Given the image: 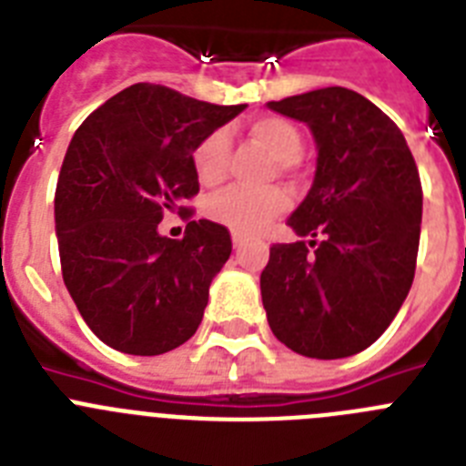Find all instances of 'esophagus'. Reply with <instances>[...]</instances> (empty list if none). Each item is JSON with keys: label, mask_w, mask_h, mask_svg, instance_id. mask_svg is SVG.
I'll return each mask as SVG.
<instances>
[{"label": "esophagus", "mask_w": 466, "mask_h": 466, "mask_svg": "<svg viewBox=\"0 0 466 466\" xmlns=\"http://www.w3.org/2000/svg\"><path fill=\"white\" fill-rule=\"evenodd\" d=\"M242 242H245V238H242L240 233H233V247H236V249H240Z\"/></svg>", "instance_id": "obj_1"}]
</instances>
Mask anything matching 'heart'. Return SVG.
<instances>
[{"instance_id": "heart-1", "label": "heart", "mask_w": 466, "mask_h": 466, "mask_svg": "<svg viewBox=\"0 0 466 466\" xmlns=\"http://www.w3.org/2000/svg\"><path fill=\"white\" fill-rule=\"evenodd\" d=\"M249 137L268 151L278 163L287 166L300 154V135L289 121L279 116H261L249 123ZM230 137L226 130H212L193 149V170L203 187H217L226 177ZM289 208V196L278 187L242 188L233 187L208 200L205 212L238 233H257Z\"/></svg>"}]
</instances>
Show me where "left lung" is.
Here are the masks:
<instances>
[{
	"label": "left lung",
	"mask_w": 466,
	"mask_h": 466,
	"mask_svg": "<svg viewBox=\"0 0 466 466\" xmlns=\"http://www.w3.org/2000/svg\"><path fill=\"white\" fill-rule=\"evenodd\" d=\"M317 142L315 182L287 224L308 240L270 247L261 299L275 339L340 360L382 336L409 296L422 221L418 166L401 130L355 90L268 102Z\"/></svg>",
	"instance_id": "8db88e82"
}]
</instances>
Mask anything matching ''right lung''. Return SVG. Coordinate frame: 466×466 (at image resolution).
Masks as SVG:
<instances>
[{"mask_svg":"<svg viewBox=\"0 0 466 466\" xmlns=\"http://www.w3.org/2000/svg\"><path fill=\"white\" fill-rule=\"evenodd\" d=\"M242 109L135 84L74 133L56 188L57 249L69 296L109 348L163 355L196 333L233 242L184 208L200 191L191 156ZM170 211L189 221L182 241L157 233Z\"/></svg>","mask_w":466,"mask_h":466,"instance_id":"right-lung-1","label":"right lung"}]
</instances>
